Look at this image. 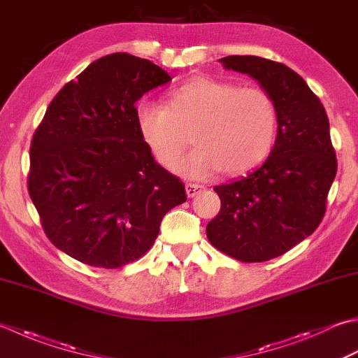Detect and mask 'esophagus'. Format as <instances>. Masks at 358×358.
I'll list each match as a JSON object with an SVG mask.
<instances>
[{
	"instance_id": "34e87169",
	"label": "esophagus",
	"mask_w": 358,
	"mask_h": 358,
	"mask_svg": "<svg viewBox=\"0 0 358 358\" xmlns=\"http://www.w3.org/2000/svg\"><path fill=\"white\" fill-rule=\"evenodd\" d=\"M203 191H205V186H201V185H197V183H187L186 185V194H187L189 199H194L195 195L201 194Z\"/></svg>"
}]
</instances>
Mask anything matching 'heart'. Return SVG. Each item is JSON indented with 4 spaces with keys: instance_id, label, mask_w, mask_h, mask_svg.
I'll return each mask as SVG.
<instances>
[{
    "instance_id": "obj_1",
    "label": "heart",
    "mask_w": 358,
    "mask_h": 358,
    "mask_svg": "<svg viewBox=\"0 0 358 358\" xmlns=\"http://www.w3.org/2000/svg\"><path fill=\"white\" fill-rule=\"evenodd\" d=\"M136 124L167 169L178 162L192 134L198 147L175 171L189 178H208L222 169L241 175L262 163L275 141L278 111L261 88H239L200 76L171 90L166 105L139 103Z\"/></svg>"
}]
</instances>
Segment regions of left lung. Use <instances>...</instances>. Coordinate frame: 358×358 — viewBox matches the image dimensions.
<instances>
[{
    "mask_svg": "<svg viewBox=\"0 0 358 358\" xmlns=\"http://www.w3.org/2000/svg\"><path fill=\"white\" fill-rule=\"evenodd\" d=\"M223 66L250 74L276 105L278 136L253 172L215 186L222 208L208 223L211 245L241 262H265L309 237L323 220L337 158L323 103L284 63L228 55Z\"/></svg>",
    "mask_w": 358,
    "mask_h": 358,
    "instance_id": "8db88e82",
    "label": "left lung"
}]
</instances>
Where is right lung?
<instances>
[{
  "label": "right lung",
  "mask_w": 358,
  "mask_h": 358,
  "mask_svg": "<svg viewBox=\"0 0 358 358\" xmlns=\"http://www.w3.org/2000/svg\"><path fill=\"white\" fill-rule=\"evenodd\" d=\"M171 79L115 52L63 87L35 130L27 191L45 234L76 261L119 268L152 248L166 213L187 195L136 124L135 102Z\"/></svg>",
  "instance_id": "right-lung-1"
}]
</instances>
